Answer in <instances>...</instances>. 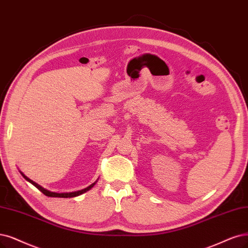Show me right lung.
I'll use <instances>...</instances> for the list:
<instances>
[{
	"instance_id": "right-lung-1",
	"label": "right lung",
	"mask_w": 248,
	"mask_h": 248,
	"mask_svg": "<svg viewBox=\"0 0 248 248\" xmlns=\"http://www.w3.org/2000/svg\"><path fill=\"white\" fill-rule=\"evenodd\" d=\"M19 171H20V170H19ZM20 173H21L22 177H23L27 182L31 183V184H32L34 187L38 188V189L42 192L43 194H45L46 196H49V197H61V198H71V197H76V196H78V195H80V194H82V193H85V192L89 191L92 187H93V186L96 184V182H95V183H93V184L90 185L89 187H87V188H85V189L79 190V191H75V192H69V193H56V192H51V191H49V190H47V189L43 188L41 185L36 184L35 182H33V181L31 180L30 178H27L22 171H20Z\"/></svg>"
}]
</instances>
